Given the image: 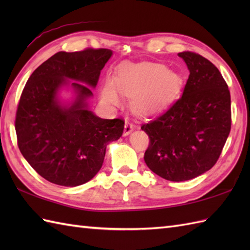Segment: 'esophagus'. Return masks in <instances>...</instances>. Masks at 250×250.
Wrapping results in <instances>:
<instances>
[{"instance_id": "1", "label": "esophagus", "mask_w": 250, "mask_h": 250, "mask_svg": "<svg viewBox=\"0 0 250 250\" xmlns=\"http://www.w3.org/2000/svg\"><path fill=\"white\" fill-rule=\"evenodd\" d=\"M133 130H134V125L131 124L130 121H125V130H124V135H129Z\"/></svg>"}]
</instances>
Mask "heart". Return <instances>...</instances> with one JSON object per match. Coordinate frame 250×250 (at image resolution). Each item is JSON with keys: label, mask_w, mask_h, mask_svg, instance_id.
I'll return each instance as SVG.
<instances>
[{"label": "heart", "mask_w": 250, "mask_h": 250, "mask_svg": "<svg viewBox=\"0 0 250 250\" xmlns=\"http://www.w3.org/2000/svg\"><path fill=\"white\" fill-rule=\"evenodd\" d=\"M117 90L131 98V106L140 115H152L167 108L179 93L182 78L159 63H144L121 67L114 79ZM102 99L113 106L120 104L114 84L107 82L102 89Z\"/></svg>", "instance_id": "obj_1"}]
</instances>
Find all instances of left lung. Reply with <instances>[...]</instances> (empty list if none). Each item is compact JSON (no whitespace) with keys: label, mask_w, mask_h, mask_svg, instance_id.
<instances>
[{"label":"left lung","mask_w":250,"mask_h":250,"mask_svg":"<svg viewBox=\"0 0 250 250\" xmlns=\"http://www.w3.org/2000/svg\"><path fill=\"white\" fill-rule=\"evenodd\" d=\"M190 72L183 95L141 129L149 137L144 160L171 182L200 176L218 160L231 130V97L219 70L192 51L179 52Z\"/></svg>","instance_id":"1"}]
</instances>
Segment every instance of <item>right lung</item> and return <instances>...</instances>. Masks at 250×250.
<instances>
[{"mask_svg": "<svg viewBox=\"0 0 250 250\" xmlns=\"http://www.w3.org/2000/svg\"><path fill=\"white\" fill-rule=\"evenodd\" d=\"M111 55L105 48L57 52L32 73L22 90L15 120L18 147L52 184L75 187L89 182L102 167L108 143L122 135L124 120L99 118L86 103L92 95L87 86H97ZM67 79L76 81L71 85L77 92L68 108L57 100Z\"/></svg>", "mask_w": 250, "mask_h": 250, "instance_id": "right-lung-1", "label": "right lung"}]
</instances>
